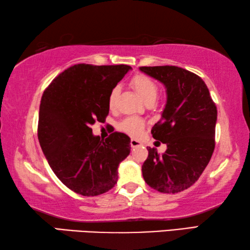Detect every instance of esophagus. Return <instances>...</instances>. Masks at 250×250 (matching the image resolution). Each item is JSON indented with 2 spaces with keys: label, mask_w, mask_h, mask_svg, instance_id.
<instances>
[{
  "label": "esophagus",
  "mask_w": 250,
  "mask_h": 250,
  "mask_svg": "<svg viewBox=\"0 0 250 250\" xmlns=\"http://www.w3.org/2000/svg\"><path fill=\"white\" fill-rule=\"evenodd\" d=\"M130 146H131V147H138V146H141L142 143L140 141L135 140V139H132V140L130 141Z\"/></svg>",
  "instance_id": "obj_1"
}]
</instances>
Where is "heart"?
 <instances>
[{
	"mask_svg": "<svg viewBox=\"0 0 250 250\" xmlns=\"http://www.w3.org/2000/svg\"><path fill=\"white\" fill-rule=\"evenodd\" d=\"M130 84L146 104H153L156 97H158V84L146 75H135L131 79ZM118 95H119V88H113L111 92H110L108 100L110 108H113L116 105ZM120 128L125 133L131 135V137H139L143 132V129H145V122L141 119H138V118L129 117L121 122Z\"/></svg>",
	"mask_w": 250,
	"mask_h": 250,
	"instance_id": "1",
	"label": "heart"
}]
</instances>
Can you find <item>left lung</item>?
Here are the masks:
<instances>
[{"instance_id":"obj_1","label":"left lung","mask_w":250,"mask_h":250,"mask_svg":"<svg viewBox=\"0 0 250 250\" xmlns=\"http://www.w3.org/2000/svg\"><path fill=\"white\" fill-rule=\"evenodd\" d=\"M167 89V104L152 137L167 145L159 154L149 147L142 175L161 193H179L192 186L208 164L215 147L216 105L201 77L176 66L140 67Z\"/></svg>"}]
</instances>
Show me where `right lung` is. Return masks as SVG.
Segmentation results:
<instances>
[{
	"label": "right lung",
	"mask_w": 250,
	"mask_h": 250,
	"mask_svg": "<svg viewBox=\"0 0 250 250\" xmlns=\"http://www.w3.org/2000/svg\"><path fill=\"white\" fill-rule=\"evenodd\" d=\"M128 65L69 67L46 88L41 100L39 141L62 183L83 196L108 192L118 167L130 153V138L113 132L105 139L90 126L109 113V95L131 70Z\"/></svg>",
	"instance_id": "1"
}]
</instances>
